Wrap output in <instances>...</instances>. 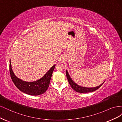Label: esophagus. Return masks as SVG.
<instances>
[{"label": "esophagus", "instance_id": "34e87169", "mask_svg": "<svg viewBox=\"0 0 122 122\" xmlns=\"http://www.w3.org/2000/svg\"><path fill=\"white\" fill-rule=\"evenodd\" d=\"M64 61L63 60V58L62 57H61L60 59H59V61H60V62H62V61Z\"/></svg>", "mask_w": 122, "mask_h": 122}]
</instances>
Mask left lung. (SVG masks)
<instances>
[{
  "label": "left lung",
  "instance_id": "obj_1",
  "mask_svg": "<svg viewBox=\"0 0 122 122\" xmlns=\"http://www.w3.org/2000/svg\"><path fill=\"white\" fill-rule=\"evenodd\" d=\"M66 76H67V79L68 80V81L69 82V84H70V86L72 87L73 89L75 91L78 92V93H90V92H94L96 90H97V89L102 86V85L104 83V82H103L100 85V86H97V87H82V86H78V84H76L72 80L71 78L70 77L69 73L67 71V70H66Z\"/></svg>",
  "mask_w": 122,
  "mask_h": 122
}]
</instances>
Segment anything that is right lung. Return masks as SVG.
Here are the masks:
<instances>
[{
    "label": "right lung",
    "mask_w": 122,
    "mask_h": 122,
    "mask_svg": "<svg viewBox=\"0 0 122 122\" xmlns=\"http://www.w3.org/2000/svg\"><path fill=\"white\" fill-rule=\"evenodd\" d=\"M55 67V65L53 66L41 79L34 82H26L18 78L14 74L10 60V73L13 82L20 91L29 95L37 96L43 94L48 89Z\"/></svg>",
    "instance_id": "right-lung-1"
}]
</instances>
